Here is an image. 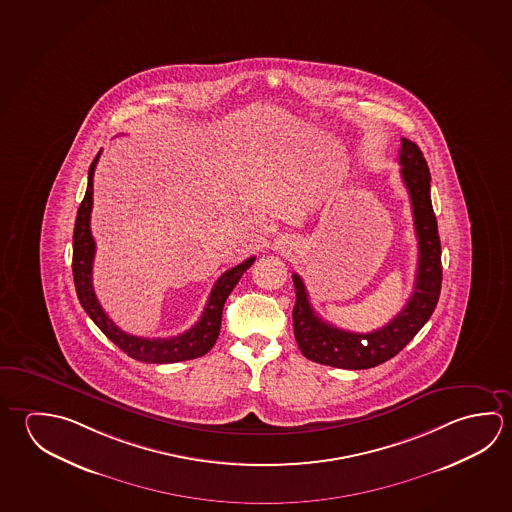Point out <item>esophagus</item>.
<instances>
[{
  "instance_id": "34e87169",
  "label": "esophagus",
  "mask_w": 512,
  "mask_h": 512,
  "mask_svg": "<svg viewBox=\"0 0 512 512\" xmlns=\"http://www.w3.org/2000/svg\"><path fill=\"white\" fill-rule=\"evenodd\" d=\"M293 244H295V239H293L291 235H280V237L275 239V248L280 250V252L291 250V248H293Z\"/></svg>"
}]
</instances>
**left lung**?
Here are the masks:
<instances>
[{"label": "left lung", "instance_id": "left-lung-1", "mask_svg": "<svg viewBox=\"0 0 512 512\" xmlns=\"http://www.w3.org/2000/svg\"><path fill=\"white\" fill-rule=\"evenodd\" d=\"M399 163L404 185L410 194L413 225L419 243V262L415 286L403 311L392 322L374 332L343 331L323 322L309 302L302 278L293 275L296 302L293 329L298 349L305 358L329 367L363 370L385 363L413 340L437 307L442 284L440 239L430 196V169L421 149L401 138Z\"/></svg>", "mask_w": 512, "mask_h": 512}]
</instances>
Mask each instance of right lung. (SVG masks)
<instances>
[{
    "mask_svg": "<svg viewBox=\"0 0 512 512\" xmlns=\"http://www.w3.org/2000/svg\"><path fill=\"white\" fill-rule=\"evenodd\" d=\"M99 154L91 162L88 171V189L82 199L81 207L75 219L73 228V282L75 291L79 296L84 311L91 320L97 323L100 331L108 336L109 340L124 350L127 356H131L144 363H178L187 359L201 358L208 350L214 347L219 331H221V318L226 298L234 291L237 282L243 277L244 271L252 266L255 257L244 260L239 266L228 269L221 277L217 278L216 286L212 287V293L208 296L207 307L201 314L196 325H192L189 331L172 336V338H140L118 329L108 314L104 313L102 305L97 300L93 289V259H95V241L91 235L90 219L91 207H93V174L99 162Z\"/></svg>",
    "mask_w": 512,
    "mask_h": 512,
    "instance_id": "obj_1",
    "label": "right lung"
}]
</instances>
